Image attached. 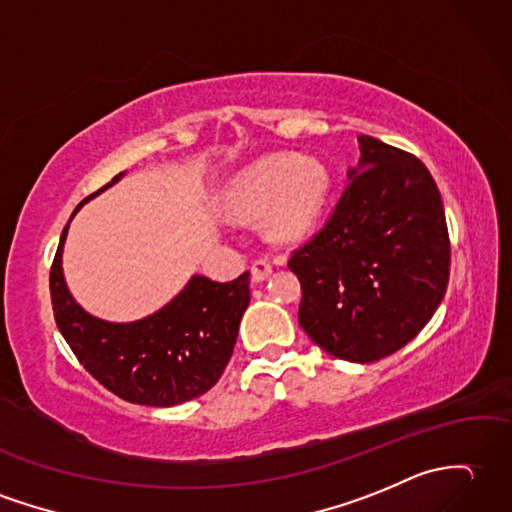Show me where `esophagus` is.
I'll return each mask as SVG.
<instances>
[{
	"mask_svg": "<svg viewBox=\"0 0 512 512\" xmlns=\"http://www.w3.org/2000/svg\"><path fill=\"white\" fill-rule=\"evenodd\" d=\"M251 272H253V281L261 283L272 275V264L268 259H255L253 266H251Z\"/></svg>",
	"mask_w": 512,
	"mask_h": 512,
	"instance_id": "34e87169",
	"label": "esophagus"
}]
</instances>
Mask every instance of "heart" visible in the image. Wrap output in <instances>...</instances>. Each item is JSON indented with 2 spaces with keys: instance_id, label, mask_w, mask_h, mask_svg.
Listing matches in <instances>:
<instances>
[{
  "instance_id": "obj_1",
  "label": "heart",
  "mask_w": 512,
  "mask_h": 512,
  "mask_svg": "<svg viewBox=\"0 0 512 512\" xmlns=\"http://www.w3.org/2000/svg\"><path fill=\"white\" fill-rule=\"evenodd\" d=\"M329 185V174L320 163L277 154L237 178L227 205L242 218L261 216L270 208L268 233L279 242H301L323 218Z\"/></svg>"
}]
</instances>
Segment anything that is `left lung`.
<instances>
[{"mask_svg":"<svg viewBox=\"0 0 512 512\" xmlns=\"http://www.w3.org/2000/svg\"><path fill=\"white\" fill-rule=\"evenodd\" d=\"M336 207L288 266L301 279L299 325L347 362H377L419 334L451 266L443 198L414 154L360 135Z\"/></svg>","mask_w":512,"mask_h":512,"instance_id":"1","label":"left lung"}]
</instances>
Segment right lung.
<instances>
[{"label": "right lung", "instance_id": "add662e5", "mask_svg": "<svg viewBox=\"0 0 512 512\" xmlns=\"http://www.w3.org/2000/svg\"><path fill=\"white\" fill-rule=\"evenodd\" d=\"M67 227L50 268V294L56 327L78 362L106 390L139 406L170 408L205 395L233 355L237 327L251 301V272L229 283L192 277L157 314L126 325L104 323L82 310L65 285L61 255Z\"/></svg>", "mask_w": 512, "mask_h": 512}]
</instances>
